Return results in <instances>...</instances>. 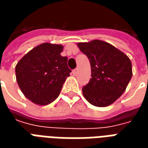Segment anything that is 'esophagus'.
<instances>
[{
	"mask_svg": "<svg viewBox=\"0 0 148 148\" xmlns=\"http://www.w3.org/2000/svg\"><path fill=\"white\" fill-rule=\"evenodd\" d=\"M78 73V71H77V69H74V71H73V74H74V76H76Z\"/></svg>",
	"mask_w": 148,
	"mask_h": 148,
	"instance_id": "obj_1",
	"label": "esophagus"
}]
</instances>
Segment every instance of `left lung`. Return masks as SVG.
<instances>
[{
  "mask_svg": "<svg viewBox=\"0 0 148 148\" xmlns=\"http://www.w3.org/2000/svg\"><path fill=\"white\" fill-rule=\"evenodd\" d=\"M77 46L88 57L91 66L92 78L82 87L84 97L97 107L111 105L124 93L132 78L130 59L120 50L101 40L79 42Z\"/></svg>",
  "mask_w": 148,
  "mask_h": 148,
  "instance_id": "left-lung-1",
  "label": "left lung"
}]
</instances>
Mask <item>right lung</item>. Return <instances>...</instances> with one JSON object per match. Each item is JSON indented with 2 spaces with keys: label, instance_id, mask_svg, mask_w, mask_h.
Returning a JSON list of instances; mask_svg holds the SVG:
<instances>
[{
  "label": "right lung",
  "instance_id": "right-lung-1",
  "mask_svg": "<svg viewBox=\"0 0 148 148\" xmlns=\"http://www.w3.org/2000/svg\"><path fill=\"white\" fill-rule=\"evenodd\" d=\"M63 47L44 42L27 53L16 66V81L27 99L40 106L54 101L71 70Z\"/></svg>",
  "mask_w": 148,
  "mask_h": 148
}]
</instances>
